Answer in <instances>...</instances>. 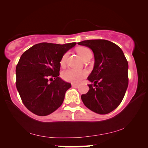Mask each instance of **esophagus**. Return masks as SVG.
<instances>
[{
    "label": "esophagus",
    "mask_w": 148,
    "mask_h": 148,
    "mask_svg": "<svg viewBox=\"0 0 148 148\" xmlns=\"http://www.w3.org/2000/svg\"><path fill=\"white\" fill-rule=\"evenodd\" d=\"M72 87H73V88H77L78 87V86L77 85V84H72Z\"/></svg>",
    "instance_id": "esophagus-1"
}]
</instances>
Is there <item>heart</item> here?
I'll use <instances>...</instances> for the list:
<instances>
[{
	"label": "heart",
	"instance_id": "b5f03b06",
	"mask_svg": "<svg viewBox=\"0 0 148 148\" xmlns=\"http://www.w3.org/2000/svg\"><path fill=\"white\" fill-rule=\"evenodd\" d=\"M77 53L78 55L83 58L85 59L89 56L91 55V51L89 48L86 47H80L76 49ZM68 56V53H66L62 55V57L60 58V64L63 66L65 65L66 60ZM88 75V72L86 70H77L73 69H69L66 70H64L62 72V78L65 81L69 82L74 84H78L82 80V79L86 77Z\"/></svg>",
	"mask_w": 148,
	"mask_h": 148
}]
</instances>
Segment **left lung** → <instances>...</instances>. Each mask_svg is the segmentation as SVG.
I'll use <instances>...</instances> for the list:
<instances>
[{"label": "left lung", "instance_id": "left-lung-1", "mask_svg": "<svg viewBox=\"0 0 148 148\" xmlns=\"http://www.w3.org/2000/svg\"><path fill=\"white\" fill-rule=\"evenodd\" d=\"M88 47L95 57L93 69L88 79L89 91L82 95L86 107L100 114L113 111L121 104L128 85V64L122 49L105 39L85 40L78 43Z\"/></svg>", "mask_w": 148, "mask_h": 148}]
</instances>
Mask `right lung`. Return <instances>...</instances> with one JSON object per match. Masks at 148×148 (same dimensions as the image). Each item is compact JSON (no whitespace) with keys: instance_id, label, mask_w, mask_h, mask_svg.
Returning <instances> with one entry per match:
<instances>
[{"instance_id":"1","label":"right lung","mask_w":148,"mask_h":148,"mask_svg":"<svg viewBox=\"0 0 148 148\" xmlns=\"http://www.w3.org/2000/svg\"><path fill=\"white\" fill-rule=\"evenodd\" d=\"M76 43H41L23 53L16 68V86L25 107L39 116H47L62 104L71 84L59 77L62 55Z\"/></svg>"}]
</instances>
